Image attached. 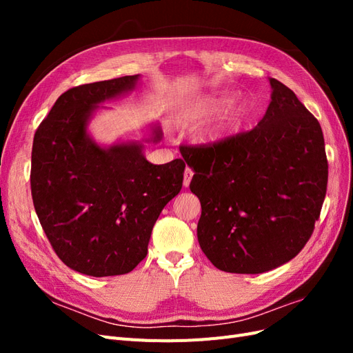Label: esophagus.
Segmentation results:
<instances>
[{"instance_id":"obj_1","label":"esophagus","mask_w":353,"mask_h":353,"mask_svg":"<svg viewBox=\"0 0 353 353\" xmlns=\"http://www.w3.org/2000/svg\"><path fill=\"white\" fill-rule=\"evenodd\" d=\"M193 170H191L190 168H185V172H184V187H188L190 183H191V178H193Z\"/></svg>"}]
</instances>
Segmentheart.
<instances>
[{
	"label": "heart",
	"instance_id": "obj_1",
	"mask_svg": "<svg viewBox=\"0 0 353 353\" xmlns=\"http://www.w3.org/2000/svg\"><path fill=\"white\" fill-rule=\"evenodd\" d=\"M228 97L225 94H212V95H205L196 101L191 103L188 105V109L185 110V117L188 121H200V119H206V117L218 113L222 110L225 105L228 104ZM249 112V105L245 101H240L239 104L234 105L231 112L225 117V125L232 126L244 119V116Z\"/></svg>",
	"mask_w": 353,
	"mask_h": 353
}]
</instances>
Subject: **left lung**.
<instances>
[{
    "mask_svg": "<svg viewBox=\"0 0 353 353\" xmlns=\"http://www.w3.org/2000/svg\"><path fill=\"white\" fill-rule=\"evenodd\" d=\"M271 103L250 131L208 144H183L194 170L199 244L218 270L261 274L311 239L327 193L328 162L316 117L274 78Z\"/></svg>",
    "mask_w": 353,
    "mask_h": 353,
    "instance_id": "8db88e82",
    "label": "left lung"
}]
</instances>
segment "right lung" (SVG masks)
<instances>
[{
  "label": "right lung",
  "mask_w": 353,
  "mask_h": 353,
  "mask_svg": "<svg viewBox=\"0 0 353 353\" xmlns=\"http://www.w3.org/2000/svg\"><path fill=\"white\" fill-rule=\"evenodd\" d=\"M137 79L68 90L34 137L30 191L41 227L60 261L85 275L131 272L147 256L160 212L183 187V159L153 165L141 145L101 148L85 131L95 104L132 90Z\"/></svg>",
  "instance_id": "right-lung-1"
}]
</instances>
